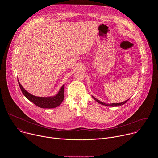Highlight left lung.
Masks as SVG:
<instances>
[{
	"label": "left lung",
	"mask_w": 158,
	"mask_h": 158,
	"mask_svg": "<svg viewBox=\"0 0 158 158\" xmlns=\"http://www.w3.org/2000/svg\"><path fill=\"white\" fill-rule=\"evenodd\" d=\"M93 98L94 99V100H96L98 102H99V104H102V105H105V106H112V107H116V106H121V105H123V104H124L126 102H127L128 101H129V99H127V100H126V101H124V102H121V103H112V104H105V103H104V102H101L100 101H99L98 99H96L94 97H93Z\"/></svg>",
	"instance_id": "1"
}]
</instances>
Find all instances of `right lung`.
<instances>
[{"label": "right lung", "mask_w": 158, "mask_h": 158, "mask_svg": "<svg viewBox=\"0 0 158 158\" xmlns=\"http://www.w3.org/2000/svg\"><path fill=\"white\" fill-rule=\"evenodd\" d=\"M18 83L21 89L22 93H23L24 96L30 101L33 102L37 106L41 107V108H54L59 106L61 102L64 100V84L62 86L58 94L53 97H48V98H42V97H37L34 96L23 88L20 84L19 80Z\"/></svg>", "instance_id": "add662e5"}]
</instances>
